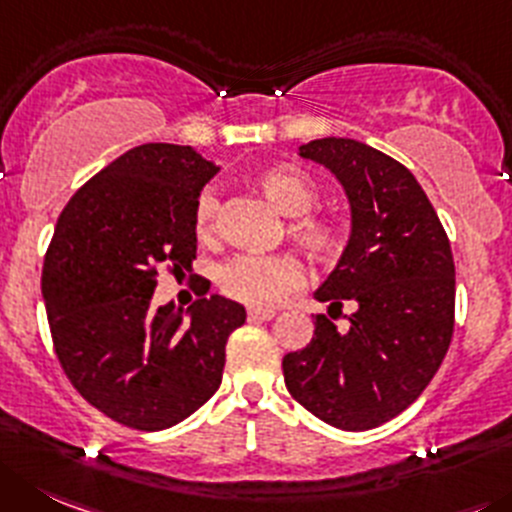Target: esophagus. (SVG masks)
I'll return each instance as SVG.
<instances>
[{
	"mask_svg": "<svg viewBox=\"0 0 512 512\" xmlns=\"http://www.w3.org/2000/svg\"><path fill=\"white\" fill-rule=\"evenodd\" d=\"M250 315V321H272L275 318V310L272 308H250L247 310Z\"/></svg>",
	"mask_w": 512,
	"mask_h": 512,
	"instance_id": "34e87169",
	"label": "esophagus"
}]
</instances>
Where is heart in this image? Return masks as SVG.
<instances>
[{
  "label": "heart",
  "instance_id": "heart-1",
  "mask_svg": "<svg viewBox=\"0 0 512 512\" xmlns=\"http://www.w3.org/2000/svg\"><path fill=\"white\" fill-rule=\"evenodd\" d=\"M257 189L288 217L308 214L318 202V184L295 164H272L255 176ZM219 199L212 189L202 191L194 209L199 240L209 242L217 232ZM290 237L313 262L336 260L346 245L341 224L326 217H300L290 224ZM217 283L229 298L255 308H267L285 298L300 283V267L288 255H240L217 270Z\"/></svg>",
  "mask_w": 512,
  "mask_h": 512
}]
</instances>
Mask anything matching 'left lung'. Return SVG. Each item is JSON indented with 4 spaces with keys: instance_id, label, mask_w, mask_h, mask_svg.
Listing matches in <instances>:
<instances>
[{
    "instance_id": "8db88e82",
    "label": "left lung",
    "mask_w": 512,
    "mask_h": 512,
    "mask_svg": "<svg viewBox=\"0 0 512 512\" xmlns=\"http://www.w3.org/2000/svg\"><path fill=\"white\" fill-rule=\"evenodd\" d=\"M303 159L336 176L351 232L315 300L354 308L348 329L315 315L313 338L283 358L285 386L326 424L364 432L427 389L455 328V262L437 212L407 166L353 138H315Z\"/></svg>"
}]
</instances>
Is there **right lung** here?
I'll use <instances>...</instances> for the list:
<instances>
[{"mask_svg": "<svg viewBox=\"0 0 512 512\" xmlns=\"http://www.w3.org/2000/svg\"><path fill=\"white\" fill-rule=\"evenodd\" d=\"M217 171L191 146L131 148L75 191L47 247L42 298L62 369L141 432L174 427L219 389L227 338L247 318L222 295L151 303L159 267L197 257L194 209Z\"/></svg>", "mask_w": 512, "mask_h": 512, "instance_id": "1", "label": "right lung"}]
</instances>
